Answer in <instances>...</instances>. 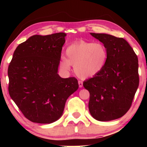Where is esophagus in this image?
Listing matches in <instances>:
<instances>
[{"mask_svg":"<svg viewBox=\"0 0 147 147\" xmlns=\"http://www.w3.org/2000/svg\"><path fill=\"white\" fill-rule=\"evenodd\" d=\"M78 84H79V88H82V87H83V82H82V81H79Z\"/></svg>","mask_w":147,"mask_h":147,"instance_id":"34e87169","label":"esophagus"}]
</instances>
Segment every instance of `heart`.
<instances>
[{"label": "heart", "instance_id": "1", "mask_svg": "<svg viewBox=\"0 0 147 147\" xmlns=\"http://www.w3.org/2000/svg\"><path fill=\"white\" fill-rule=\"evenodd\" d=\"M61 57L60 66L65 71L74 65L76 75L81 78H89L99 73L108 60L107 49L101 43L81 41L70 45Z\"/></svg>", "mask_w": 147, "mask_h": 147}]
</instances>
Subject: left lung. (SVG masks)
Returning <instances> with one entry per match:
<instances>
[{
  "mask_svg": "<svg viewBox=\"0 0 147 147\" xmlns=\"http://www.w3.org/2000/svg\"><path fill=\"white\" fill-rule=\"evenodd\" d=\"M108 51V60L99 73L84 82L90 92L88 109L102 122L122 117L129 110L139 86L138 59L127 41L107 34L90 33Z\"/></svg>",
  "mask_w": 147,
  "mask_h": 147,
  "instance_id": "1",
  "label": "left lung"
}]
</instances>
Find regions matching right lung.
Returning a JSON list of instances; mask_svg holds the SVG:
<instances>
[{
	"mask_svg": "<svg viewBox=\"0 0 147 147\" xmlns=\"http://www.w3.org/2000/svg\"><path fill=\"white\" fill-rule=\"evenodd\" d=\"M66 34L33 35L18 45L8 68L9 93L27 119L50 124L63 115L67 99L78 89L75 77L58 74Z\"/></svg>",
	"mask_w": 147,
	"mask_h": 147,
	"instance_id": "obj_1",
	"label": "right lung"
}]
</instances>
